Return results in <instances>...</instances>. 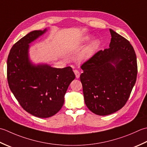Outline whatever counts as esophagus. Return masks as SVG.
I'll list each match as a JSON object with an SVG mask.
<instances>
[{"instance_id": "34e87169", "label": "esophagus", "mask_w": 147, "mask_h": 147, "mask_svg": "<svg viewBox=\"0 0 147 147\" xmlns=\"http://www.w3.org/2000/svg\"><path fill=\"white\" fill-rule=\"evenodd\" d=\"M74 71L75 75H76V77L77 79H79V78L80 77V72H79V71H78L77 70H74Z\"/></svg>"}]
</instances>
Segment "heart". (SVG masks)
<instances>
[{"instance_id": "b5f03b06", "label": "heart", "mask_w": 147, "mask_h": 147, "mask_svg": "<svg viewBox=\"0 0 147 147\" xmlns=\"http://www.w3.org/2000/svg\"><path fill=\"white\" fill-rule=\"evenodd\" d=\"M91 39V36L86 35L80 39V44H82L87 43ZM99 46H100V41H99V40H92L91 42L86 47V48L82 51V52L80 53V55H79V59H81V60H83V59H86L89 58V57L93 55L96 51L98 49Z\"/></svg>"}]
</instances>
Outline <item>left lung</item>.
Wrapping results in <instances>:
<instances>
[{
  "label": "left lung",
  "instance_id": "left-lung-1",
  "mask_svg": "<svg viewBox=\"0 0 147 147\" xmlns=\"http://www.w3.org/2000/svg\"><path fill=\"white\" fill-rule=\"evenodd\" d=\"M110 32L109 48L84 63L80 76L86 106L98 115L111 114L125 105L138 72L136 54L129 42L112 29Z\"/></svg>",
  "mask_w": 147,
  "mask_h": 147
}]
</instances>
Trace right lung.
<instances>
[{"label":"right lung","mask_w":147,"mask_h":147,"mask_svg":"<svg viewBox=\"0 0 147 147\" xmlns=\"http://www.w3.org/2000/svg\"><path fill=\"white\" fill-rule=\"evenodd\" d=\"M47 30L32 31L21 38L12 47L7 61L11 91L24 110L40 118L50 117L60 110L68 86L76 78L70 67L53 68L30 59V44Z\"/></svg>","instance_id":"add662e5"}]
</instances>
